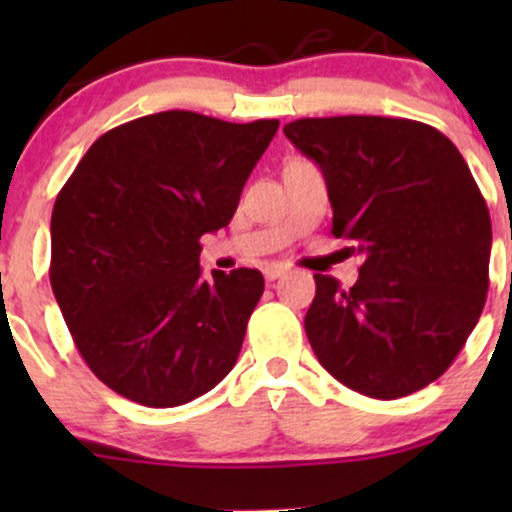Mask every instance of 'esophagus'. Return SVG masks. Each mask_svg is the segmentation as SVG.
Listing matches in <instances>:
<instances>
[{
    "label": "esophagus",
    "instance_id": "obj_1",
    "mask_svg": "<svg viewBox=\"0 0 512 512\" xmlns=\"http://www.w3.org/2000/svg\"><path fill=\"white\" fill-rule=\"evenodd\" d=\"M284 274H286L284 264H269V267H264V279L267 281L279 279V276H284Z\"/></svg>",
    "mask_w": 512,
    "mask_h": 512
}]
</instances>
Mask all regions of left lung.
Masks as SVG:
<instances>
[{
	"label": "left lung",
	"mask_w": 512,
	"mask_h": 512,
	"mask_svg": "<svg viewBox=\"0 0 512 512\" xmlns=\"http://www.w3.org/2000/svg\"><path fill=\"white\" fill-rule=\"evenodd\" d=\"M320 166L334 238L361 252L342 289L315 274L305 334L339 383L397 399L438 380L489 291L491 219L457 146L402 117H305L284 127Z\"/></svg>",
	"instance_id": "left-lung-1"
}]
</instances>
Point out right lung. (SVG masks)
Wrapping results in <instances>:
<instances>
[{
  "instance_id": "add662e5",
  "label": "right lung",
  "mask_w": 512,
  "mask_h": 512,
  "mask_svg": "<svg viewBox=\"0 0 512 512\" xmlns=\"http://www.w3.org/2000/svg\"><path fill=\"white\" fill-rule=\"evenodd\" d=\"M279 120L166 110L93 142L57 195L50 284L76 349L117 395L166 409L236 366L264 291L257 269H199Z\"/></svg>"
}]
</instances>
